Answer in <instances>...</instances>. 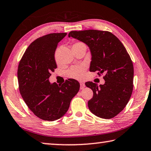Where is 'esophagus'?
<instances>
[{"mask_svg":"<svg viewBox=\"0 0 151 151\" xmlns=\"http://www.w3.org/2000/svg\"><path fill=\"white\" fill-rule=\"evenodd\" d=\"M80 86H81V89H83L85 87V85L84 83H80Z\"/></svg>","mask_w":151,"mask_h":151,"instance_id":"1","label":"esophagus"}]
</instances>
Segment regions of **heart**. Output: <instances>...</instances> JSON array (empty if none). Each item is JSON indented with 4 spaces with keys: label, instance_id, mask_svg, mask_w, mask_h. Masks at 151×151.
I'll return each instance as SVG.
<instances>
[{
    "label": "heart",
    "instance_id": "1",
    "mask_svg": "<svg viewBox=\"0 0 151 151\" xmlns=\"http://www.w3.org/2000/svg\"><path fill=\"white\" fill-rule=\"evenodd\" d=\"M80 46H85V45L82 42H76L73 45V48L80 47ZM85 73V66H74L66 71V76L70 78L76 79V80H81L84 77Z\"/></svg>",
    "mask_w": 151,
    "mask_h": 151
}]
</instances>
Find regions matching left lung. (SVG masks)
Segmentation results:
<instances>
[{"label":"left lung","mask_w":151,"mask_h":151,"mask_svg":"<svg viewBox=\"0 0 151 151\" xmlns=\"http://www.w3.org/2000/svg\"><path fill=\"white\" fill-rule=\"evenodd\" d=\"M85 42L90 48V71L99 76L105 74L104 85L86 82L93 91L88 102L90 111L102 119H112L120 113L129 101L133 90V64L126 48L115 35L109 31L85 30L71 31L68 37Z\"/></svg>","instance_id":"left-lung-1"}]
</instances>
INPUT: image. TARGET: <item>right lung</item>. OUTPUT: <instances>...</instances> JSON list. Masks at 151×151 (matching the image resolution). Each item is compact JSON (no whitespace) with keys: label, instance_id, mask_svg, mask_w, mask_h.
<instances>
[{"label":"right lung","instance_id":"1","mask_svg":"<svg viewBox=\"0 0 151 151\" xmlns=\"http://www.w3.org/2000/svg\"><path fill=\"white\" fill-rule=\"evenodd\" d=\"M67 33H50L35 40L25 50L18 66L20 94L34 114L44 121L62 117L79 91L80 84L69 78L63 85L50 84L51 73L57 68L55 52Z\"/></svg>","mask_w":151,"mask_h":151}]
</instances>
